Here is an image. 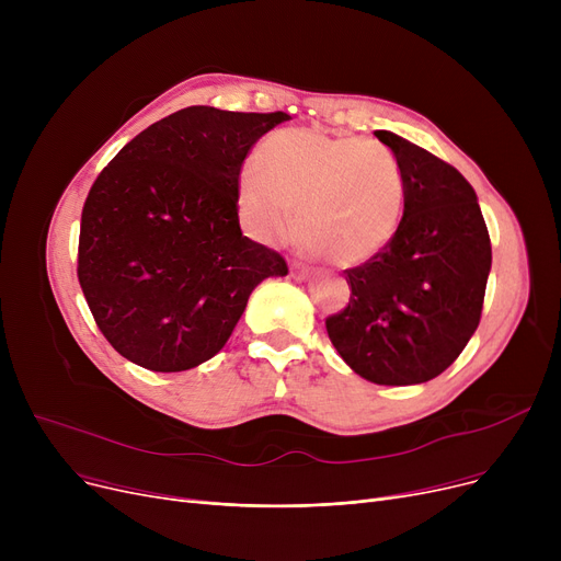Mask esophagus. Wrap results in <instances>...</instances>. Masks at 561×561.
I'll use <instances>...</instances> for the list:
<instances>
[{
    "label": "esophagus",
    "instance_id": "obj_1",
    "mask_svg": "<svg viewBox=\"0 0 561 561\" xmlns=\"http://www.w3.org/2000/svg\"><path fill=\"white\" fill-rule=\"evenodd\" d=\"M290 277H293V279H298V282H302V279H307V277H309V271L305 268V265L293 263V265H290Z\"/></svg>",
    "mask_w": 561,
    "mask_h": 561
}]
</instances>
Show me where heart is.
I'll return each instance as SVG.
<instances>
[{
	"label": "heart",
	"mask_w": 561,
	"mask_h": 561,
	"mask_svg": "<svg viewBox=\"0 0 561 561\" xmlns=\"http://www.w3.org/2000/svg\"><path fill=\"white\" fill-rule=\"evenodd\" d=\"M311 254L339 268L375 259L396 236L404 180L389 147L282 129L265 138L239 182V214L261 243L298 231Z\"/></svg>",
	"instance_id": "heart-1"
}]
</instances>
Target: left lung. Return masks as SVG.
<instances>
[{"mask_svg": "<svg viewBox=\"0 0 561 561\" xmlns=\"http://www.w3.org/2000/svg\"><path fill=\"white\" fill-rule=\"evenodd\" d=\"M404 180V214L391 243L345 271L352 288L325 320L343 362L375 385H423L444 373L476 334L491 271V241L463 174L391 131Z\"/></svg>", "mask_w": 561, "mask_h": 561, "instance_id": "left-lung-1", "label": "left lung"}]
</instances>
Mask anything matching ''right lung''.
<instances>
[{
	"label": "right lung",
	"instance_id": "right-lung-1",
	"mask_svg": "<svg viewBox=\"0 0 561 561\" xmlns=\"http://www.w3.org/2000/svg\"><path fill=\"white\" fill-rule=\"evenodd\" d=\"M288 115L188 106L129 140L85 197L79 284L100 332L154 373L211 359L286 261L243 236L239 174Z\"/></svg>",
	"mask_w": 561,
	"mask_h": 561
}]
</instances>
